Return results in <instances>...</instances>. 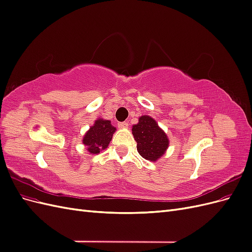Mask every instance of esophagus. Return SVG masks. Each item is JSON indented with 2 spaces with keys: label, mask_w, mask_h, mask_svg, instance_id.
I'll list each match as a JSON object with an SVG mask.
<instances>
[{
  "label": "esophagus",
  "mask_w": 252,
  "mask_h": 252,
  "mask_svg": "<svg viewBox=\"0 0 252 252\" xmlns=\"http://www.w3.org/2000/svg\"><path fill=\"white\" fill-rule=\"evenodd\" d=\"M118 126H119V128L125 129V128H128V123H127V122H122V123L118 124Z\"/></svg>",
  "instance_id": "34e87169"
}]
</instances>
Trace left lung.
Wrapping results in <instances>:
<instances>
[{"instance_id":"left-lung-1","label":"left lung","mask_w":252,"mask_h":252,"mask_svg":"<svg viewBox=\"0 0 252 252\" xmlns=\"http://www.w3.org/2000/svg\"><path fill=\"white\" fill-rule=\"evenodd\" d=\"M136 149L142 158L150 162L161 158L169 146V139L157 121L149 116L139 118V123L132 126Z\"/></svg>"}]
</instances>
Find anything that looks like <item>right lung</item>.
I'll list each match as a JSON object with an SVG mask.
<instances>
[{"label":"right lung","mask_w":252,"mask_h":252,"mask_svg":"<svg viewBox=\"0 0 252 252\" xmlns=\"http://www.w3.org/2000/svg\"><path fill=\"white\" fill-rule=\"evenodd\" d=\"M116 130L117 128L111 125L109 120L98 118L84 134L82 143L90 155H98L108 147Z\"/></svg>","instance_id":"obj_1"}]
</instances>
